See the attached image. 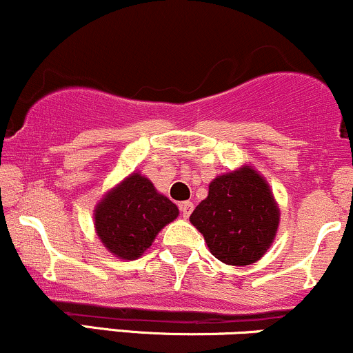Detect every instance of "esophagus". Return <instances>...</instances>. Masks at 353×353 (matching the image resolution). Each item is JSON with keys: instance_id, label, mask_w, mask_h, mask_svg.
<instances>
[{"instance_id": "obj_1", "label": "esophagus", "mask_w": 353, "mask_h": 353, "mask_svg": "<svg viewBox=\"0 0 353 353\" xmlns=\"http://www.w3.org/2000/svg\"><path fill=\"white\" fill-rule=\"evenodd\" d=\"M192 209H194V204H192V202H190V201L182 202V204H181V212H182V217L188 219V217L190 216V212H192Z\"/></svg>"}]
</instances>
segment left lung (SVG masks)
Returning a JSON list of instances; mask_svg holds the SVG:
<instances>
[{
    "label": "left lung",
    "mask_w": 353,
    "mask_h": 353,
    "mask_svg": "<svg viewBox=\"0 0 353 353\" xmlns=\"http://www.w3.org/2000/svg\"><path fill=\"white\" fill-rule=\"evenodd\" d=\"M189 221L214 257L228 265H250L272 245L281 209L265 177L245 164L212 179Z\"/></svg>",
    "instance_id": "obj_1"
}]
</instances>
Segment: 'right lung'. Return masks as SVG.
I'll use <instances>...</instances> for the list:
<instances>
[{
  "label": "right lung",
  "instance_id": "1",
  "mask_svg": "<svg viewBox=\"0 0 353 353\" xmlns=\"http://www.w3.org/2000/svg\"><path fill=\"white\" fill-rule=\"evenodd\" d=\"M177 216V205L157 192L148 177L134 171L96 204L94 229L112 255L136 261Z\"/></svg>",
  "mask_w": 353,
  "mask_h": 353
}]
</instances>
